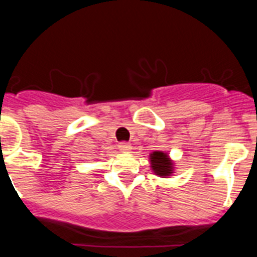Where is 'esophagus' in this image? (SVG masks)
Masks as SVG:
<instances>
[{
  "mask_svg": "<svg viewBox=\"0 0 257 257\" xmlns=\"http://www.w3.org/2000/svg\"><path fill=\"white\" fill-rule=\"evenodd\" d=\"M118 149L121 152H123V153H126V152L131 151V144L127 142H121L118 144Z\"/></svg>",
  "mask_w": 257,
  "mask_h": 257,
  "instance_id": "1",
  "label": "esophagus"
}]
</instances>
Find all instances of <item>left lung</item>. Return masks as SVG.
I'll list each match as a JSON object with an SVG mask.
<instances>
[{
	"label": "left lung",
	"mask_w": 257,
	"mask_h": 257,
	"mask_svg": "<svg viewBox=\"0 0 257 257\" xmlns=\"http://www.w3.org/2000/svg\"><path fill=\"white\" fill-rule=\"evenodd\" d=\"M152 169L160 176H169L172 172V162L167 157V154L162 152H153L151 154Z\"/></svg>",
	"instance_id": "8db88e82"
}]
</instances>
